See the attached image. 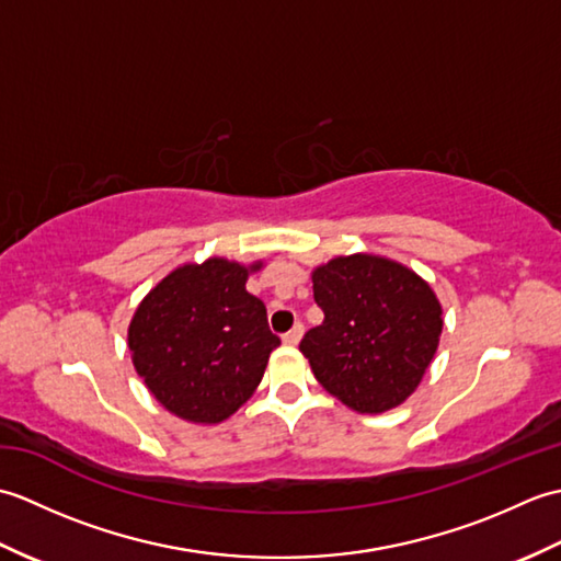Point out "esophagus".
<instances>
[{"mask_svg":"<svg viewBox=\"0 0 561 561\" xmlns=\"http://www.w3.org/2000/svg\"><path fill=\"white\" fill-rule=\"evenodd\" d=\"M301 335H304V325L301 323H296L289 332H284V344H299V340H301Z\"/></svg>","mask_w":561,"mask_h":561,"instance_id":"obj_1","label":"esophagus"}]
</instances>
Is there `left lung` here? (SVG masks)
<instances>
[{
	"label": "left lung",
	"instance_id": "left-lung-1",
	"mask_svg": "<svg viewBox=\"0 0 561 561\" xmlns=\"http://www.w3.org/2000/svg\"><path fill=\"white\" fill-rule=\"evenodd\" d=\"M313 299L325 320L299 350L318 383L362 414L408 400L444 328L436 294L420 274L378 255L335 257L313 270Z\"/></svg>",
	"mask_w": 561,
	"mask_h": 561
}]
</instances>
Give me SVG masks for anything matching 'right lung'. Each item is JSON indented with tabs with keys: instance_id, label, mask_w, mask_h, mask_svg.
Returning <instances> with one entry per match:
<instances>
[{
	"instance_id": "add662e5",
	"label": "right lung",
	"mask_w": 561,
	"mask_h": 561,
	"mask_svg": "<svg viewBox=\"0 0 561 561\" xmlns=\"http://www.w3.org/2000/svg\"><path fill=\"white\" fill-rule=\"evenodd\" d=\"M262 267L209 257L173 270L135 311L127 330L137 374L165 410L219 424L253 396L279 337L267 308L245 291Z\"/></svg>"
}]
</instances>
